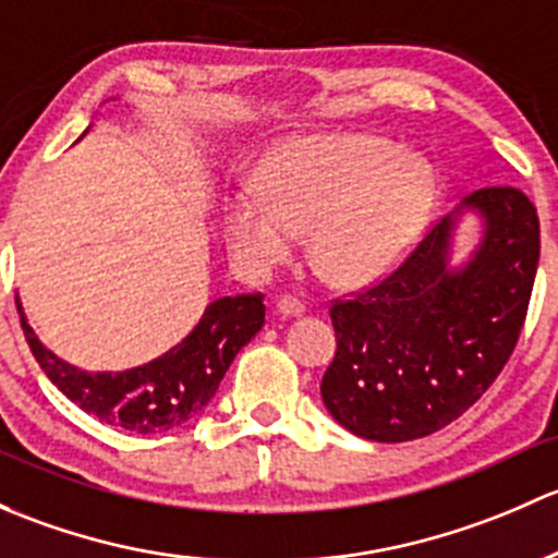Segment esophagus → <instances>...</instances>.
Segmentation results:
<instances>
[{
    "label": "esophagus",
    "instance_id": "obj_1",
    "mask_svg": "<svg viewBox=\"0 0 558 558\" xmlns=\"http://www.w3.org/2000/svg\"><path fill=\"white\" fill-rule=\"evenodd\" d=\"M277 312L281 314V317H301L303 303L298 301V298L284 295V298H279V301H277Z\"/></svg>",
    "mask_w": 558,
    "mask_h": 558
}]
</instances>
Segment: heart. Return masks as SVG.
<instances>
[{
	"mask_svg": "<svg viewBox=\"0 0 558 558\" xmlns=\"http://www.w3.org/2000/svg\"><path fill=\"white\" fill-rule=\"evenodd\" d=\"M255 194L228 201L222 215L228 250L246 274H271L308 233V263L327 284L363 287L418 236L435 177L381 136L322 134L268 153Z\"/></svg>",
	"mask_w": 558,
	"mask_h": 558,
	"instance_id": "1",
	"label": "heart"
}]
</instances>
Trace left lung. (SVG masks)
Masks as SVG:
<instances>
[{"label": "left lung", "instance_id": "left-lung-1", "mask_svg": "<svg viewBox=\"0 0 558 558\" xmlns=\"http://www.w3.org/2000/svg\"><path fill=\"white\" fill-rule=\"evenodd\" d=\"M462 209L484 220L462 268H449L451 215L392 274L332 301L338 349L319 389L330 416L360 438L438 433L492 387L519 343L539 260L535 204L519 187H481Z\"/></svg>", "mask_w": 558, "mask_h": 558}]
</instances>
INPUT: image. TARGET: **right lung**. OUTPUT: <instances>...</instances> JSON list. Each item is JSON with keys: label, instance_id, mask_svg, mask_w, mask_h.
I'll use <instances>...</instances> for the list:
<instances>
[{"label": "right lung", "instance_id": "obj_1", "mask_svg": "<svg viewBox=\"0 0 558 558\" xmlns=\"http://www.w3.org/2000/svg\"><path fill=\"white\" fill-rule=\"evenodd\" d=\"M21 312V303L15 301ZM266 322L260 292L217 298L185 341L153 363L123 373H88L43 347L21 312V327L45 376L85 413L129 433L174 429L204 411L241 347Z\"/></svg>", "mask_w": 558, "mask_h": 558}]
</instances>
